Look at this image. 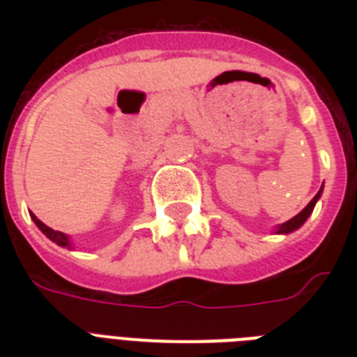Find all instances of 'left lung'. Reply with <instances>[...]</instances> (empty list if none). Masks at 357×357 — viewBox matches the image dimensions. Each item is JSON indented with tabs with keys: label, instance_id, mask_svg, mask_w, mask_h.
<instances>
[{
	"label": "left lung",
	"instance_id": "left-lung-1",
	"mask_svg": "<svg viewBox=\"0 0 357 357\" xmlns=\"http://www.w3.org/2000/svg\"><path fill=\"white\" fill-rule=\"evenodd\" d=\"M321 192H322V189L317 192L315 198H313V200H311L310 204H307V206H305L304 209L298 213V215H296V217H293L291 220H287L285 224H282V226L276 229V234H291V231H294V229H298L300 226H302V224L307 220V217L311 215V211H313V207H315V204H317V200H319Z\"/></svg>",
	"mask_w": 357,
	"mask_h": 357
}]
</instances>
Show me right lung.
<instances>
[{
	"mask_svg": "<svg viewBox=\"0 0 357 357\" xmlns=\"http://www.w3.org/2000/svg\"><path fill=\"white\" fill-rule=\"evenodd\" d=\"M31 218L35 220L36 226L40 228L42 234L46 235V237L50 238V241H53V243H57L59 246H70V241H68V237H66V235L61 234V231H55V229H52V228H47L46 224L40 222V220H38V218H36L35 215H31Z\"/></svg>",
	"mask_w": 357,
	"mask_h": 357,
	"instance_id": "add662e5",
	"label": "right lung"
}]
</instances>
